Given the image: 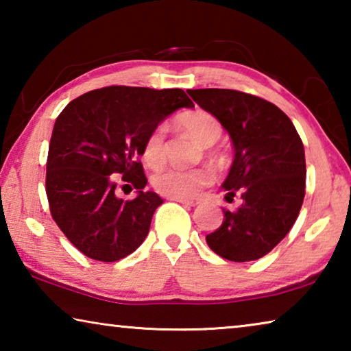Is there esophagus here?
I'll return each mask as SVG.
<instances>
[{"label":"esophagus","mask_w":351,"mask_h":351,"mask_svg":"<svg viewBox=\"0 0 351 351\" xmlns=\"http://www.w3.org/2000/svg\"><path fill=\"white\" fill-rule=\"evenodd\" d=\"M175 201H178V203H181L184 206H189V207H195L199 204V199H197V198H175Z\"/></svg>","instance_id":"obj_1"}]
</instances>
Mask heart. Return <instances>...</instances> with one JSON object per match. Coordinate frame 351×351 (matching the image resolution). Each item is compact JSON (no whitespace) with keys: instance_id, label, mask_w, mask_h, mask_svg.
Instances as JSON below:
<instances>
[{"instance_id":"obj_1","label":"heart","mask_w":351,"mask_h":351,"mask_svg":"<svg viewBox=\"0 0 351 351\" xmlns=\"http://www.w3.org/2000/svg\"><path fill=\"white\" fill-rule=\"evenodd\" d=\"M180 125L189 132L203 147L217 144L223 134V127L210 112L197 110L180 117ZM165 127H154L147 134L142 147V156L150 167H159L165 159ZM212 182V173L207 169L170 167L153 176V186L159 193L169 198H189Z\"/></svg>"}]
</instances>
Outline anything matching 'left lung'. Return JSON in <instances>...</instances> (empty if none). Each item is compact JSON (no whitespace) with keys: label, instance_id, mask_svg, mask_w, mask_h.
I'll return each instance as SVG.
<instances>
[{"label":"left lung","instance_id":"obj_1","mask_svg":"<svg viewBox=\"0 0 351 351\" xmlns=\"http://www.w3.org/2000/svg\"><path fill=\"white\" fill-rule=\"evenodd\" d=\"M189 94L232 139L234 162L223 189L228 201L241 197L239 209H223V223L206 235L207 245L226 260H258L287 237L304 203L300 136L278 106L252 94L218 88Z\"/></svg>","mask_w":351,"mask_h":351}]
</instances>
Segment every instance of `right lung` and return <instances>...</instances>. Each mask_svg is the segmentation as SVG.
Segmentation results:
<instances>
[{"label":"right lung","instance_id":"1","mask_svg":"<svg viewBox=\"0 0 351 351\" xmlns=\"http://www.w3.org/2000/svg\"><path fill=\"white\" fill-rule=\"evenodd\" d=\"M193 102L180 88L152 90L106 86L69 102L52 130L46 162L51 215L86 257L117 261L148 235L154 210L164 201L145 192L139 161L147 134L165 117ZM114 176L134 184L136 198L115 195Z\"/></svg>","mask_w":351,"mask_h":351}]
</instances>
